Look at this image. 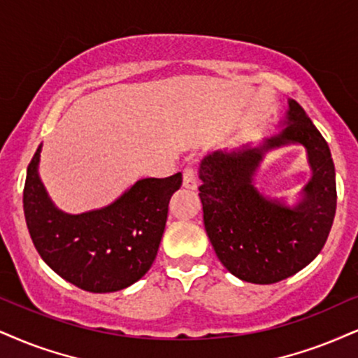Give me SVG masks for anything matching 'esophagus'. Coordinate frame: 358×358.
I'll use <instances>...</instances> for the list:
<instances>
[{
	"instance_id": "34e87169",
	"label": "esophagus",
	"mask_w": 358,
	"mask_h": 358,
	"mask_svg": "<svg viewBox=\"0 0 358 358\" xmlns=\"http://www.w3.org/2000/svg\"><path fill=\"white\" fill-rule=\"evenodd\" d=\"M182 186L186 189H197V178H196V171L192 169L191 166L184 167L182 171Z\"/></svg>"
}]
</instances>
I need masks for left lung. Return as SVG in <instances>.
Wrapping results in <instances>:
<instances>
[{
    "instance_id": "left-lung-1",
    "label": "left lung",
    "mask_w": 358,
    "mask_h": 358,
    "mask_svg": "<svg viewBox=\"0 0 358 358\" xmlns=\"http://www.w3.org/2000/svg\"><path fill=\"white\" fill-rule=\"evenodd\" d=\"M282 124L284 129L259 148L213 152L199 169L204 226L215 255L232 275L252 284H275L308 266L327 241L337 209L327 141L294 99ZM287 143H302L313 169L294 208L267 200L253 186L263 154Z\"/></svg>"
}]
</instances>
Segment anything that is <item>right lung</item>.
I'll return each instance as SVG.
<instances>
[{
  "instance_id": "right-lung-1",
  "label": "right lung",
  "mask_w": 358,
  "mask_h": 358,
  "mask_svg": "<svg viewBox=\"0 0 358 358\" xmlns=\"http://www.w3.org/2000/svg\"><path fill=\"white\" fill-rule=\"evenodd\" d=\"M41 145L31 159L23 191L29 236L44 262L87 292H116L152 266L164 234L171 196L182 174L141 179L113 204L66 214L52 204L38 174Z\"/></svg>"
}]
</instances>
